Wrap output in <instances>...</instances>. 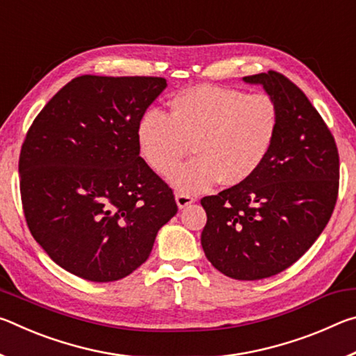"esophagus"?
<instances>
[{
  "label": "esophagus",
  "instance_id": "obj_1",
  "mask_svg": "<svg viewBox=\"0 0 356 356\" xmlns=\"http://www.w3.org/2000/svg\"><path fill=\"white\" fill-rule=\"evenodd\" d=\"M195 201H196L195 197L190 195H185V193H177L176 195V202H177L179 209H185L186 206H190V204H193Z\"/></svg>",
  "mask_w": 356,
  "mask_h": 356
}]
</instances>
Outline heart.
Wrapping results in <instances>:
<instances>
[{
	"mask_svg": "<svg viewBox=\"0 0 356 356\" xmlns=\"http://www.w3.org/2000/svg\"><path fill=\"white\" fill-rule=\"evenodd\" d=\"M163 114L149 110L136 124L143 160L168 176L193 145L197 159L170 176L182 193L206 191L218 182L240 185L254 176L278 135L280 111L267 94L197 84L174 95Z\"/></svg>",
	"mask_w": 356,
	"mask_h": 356,
	"instance_id": "1",
	"label": "heart"
}]
</instances>
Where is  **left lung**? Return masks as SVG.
Instances as JSON below:
<instances>
[{"label": "left lung", "instance_id": "8db88e82", "mask_svg": "<svg viewBox=\"0 0 356 356\" xmlns=\"http://www.w3.org/2000/svg\"><path fill=\"white\" fill-rule=\"evenodd\" d=\"M280 111L278 135L246 182L201 200L206 257L229 278L278 275L308 251L330 221L339 188L334 138L305 92L278 72L243 76Z\"/></svg>", "mask_w": 356, "mask_h": 356}]
</instances>
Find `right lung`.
I'll use <instances>...</instances> for the list:
<instances>
[{
    "instance_id": "right-lung-1",
    "label": "right lung",
    "mask_w": 356,
    "mask_h": 356,
    "mask_svg": "<svg viewBox=\"0 0 356 356\" xmlns=\"http://www.w3.org/2000/svg\"><path fill=\"white\" fill-rule=\"evenodd\" d=\"M166 86L160 76H76L29 127L19 160L23 212L35 242L72 275L125 278L177 213L136 144L138 120Z\"/></svg>"
}]
</instances>
